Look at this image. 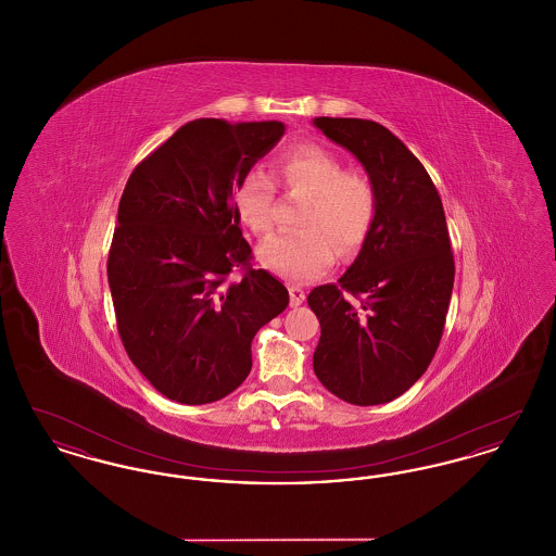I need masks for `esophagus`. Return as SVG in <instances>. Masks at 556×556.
Returning a JSON list of instances; mask_svg holds the SVG:
<instances>
[{
	"label": "esophagus",
	"instance_id": "obj_1",
	"mask_svg": "<svg viewBox=\"0 0 556 556\" xmlns=\"http://www.w3.org/2000/svg\"><path fill=\"white\" fill-rule=\"evenodd\" d=\"M304 300H306V293H304V290H302V288H298V286H290L291 306H300Z\"/></svg>",
	"mask_w": 556,
	"mask_h": 556
}]
</instances>
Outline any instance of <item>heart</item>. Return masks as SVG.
Listing matches in <instances>:
<instances>
[{"label": "heart", "instance_id": "obj_1", "mask_svg": "<svg viewBox=\"0 0 556 556\" xmlns=\"http://www.w3.org/2000/svg\"><path fill=\"white\" fill-rule=\"evenodd\" d=\"M273 181L304 195L298 225L302 231L266 241L258 250L265 268L290 281H311L369 238L379 211L377 187L365 173L345 170L344 162L317 143L295 146L273 162ZM263 170L250 168L236 184L233 200L241 223L256 236L273 231L275 186Z\"/></svg>", "mask_w": 556, "mask_h": 556}]
</instances>
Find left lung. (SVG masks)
Segmentation results:
<instances>
[{"instance_id": "left-lung-1", "label": "left lung", "mask_w": 556, "mask_h": 556, "mask_svg": "<svg viewBox=\"0 0 556 556\" xmlns=\"http://www.w3.org/2000/svg\"><path fill=\"white\" fill-rule=\"evenodd\" d=\"M315 127L363 162L379 211L338 286L308 293L320 323L313 367L345 402L386 404L424 375L444 333L454 286L444 206L424 164L383 125L318 116Z\"/></svg>"}]
</instances>
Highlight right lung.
Masks as SVG:
<instances>
[{"label": "right lung", "instance_id": "right-lung-1", "mask_svg": "<svg viewBox=\"0 0 556 556\" xmlns=\"http://www.w3.org/2000/svg\"><path fill=\"white\" fill-rule=\"evenodd\" d=\"M283 131L277 121H191L135 166L121 195L108 254L116 327L168 400L231 394L252 369L256 331L290 302L279 279L252 266L233 200Z\"/></svg>", "mask_w": 556, "mask_h": 556}]
</instances>
